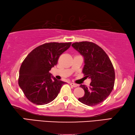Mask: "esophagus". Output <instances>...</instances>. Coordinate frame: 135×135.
Returning <instances> with one entry per match:
<instances>
[{
    "mask_svg": "<svg viewBox=\"0 0 135 135\" xmlns=\"http://www.w3.org/2000/svg\"><path fill=\"white\" fill-rule=\"evenodd\" d=\"M70 85H71V86H73V87H76V86H78L77 84H74V83H70Z\"/></svg>",
    "mask_w": 135,
    "mask_h": 135,
    "instance_id": "1",
    "label": "esophagus"
}]
</instances>
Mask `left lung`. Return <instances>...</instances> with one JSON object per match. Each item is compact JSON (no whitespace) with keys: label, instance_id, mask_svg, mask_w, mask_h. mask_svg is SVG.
<instances>
[{"label":"left lung","instance_id":"1","mask_svg":"<svg viewBox=\"0 0 135 135\" xmlns=\"http://www.w3.org/2000/svg\"><path fill=\"white\" fill-rule=\"evenodd\" d=\"M73 47L83 55L84 65L83 73L91 78L89 87L81 85L85 94L78 101L88 106L102 102L109 95L114 86L115 70L111 61L104 50L92 42H76Z\"/></svg>","mask_w":135,"mask_h":135}]
</instances>
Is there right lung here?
Returning a JSON list of instances; mask_svg holds the SVG:
<instances>
[{"label": "right lung", "instance_id": "1", "mask_svg": "<svg viewBox=\"0 0 135 135\" xmlns=\"http://www.w3.org/2000/svg\"><path fill=\"white\" fill-rule=\"evenodd\" d=\"M71 43H48L32 50L22 62L18 85L26 97L36 105L53 101L65 83L51 76L49 71L56 65L59 57Z\"/></svg>", "mask_w": 135, "mask_h": 135}]
</instances>
